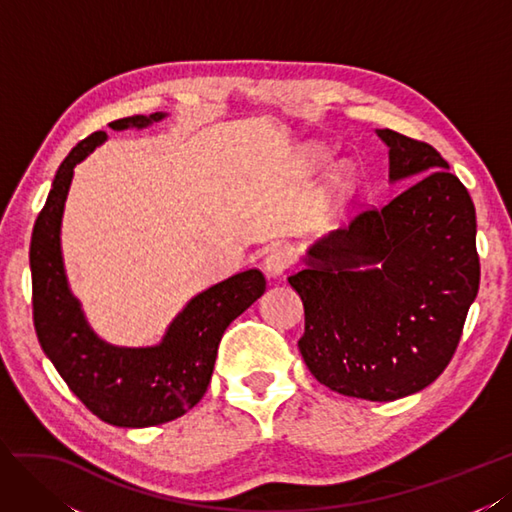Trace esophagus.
Here are the masks:
<instances>
[{
	"label": "esophagus",
	"instance_id": "obj_1",
	"mask_svg": "<svg viewBox=\"0 0 512 512\" xmlns=\"http://www.w3.org/2000/svg\"><path fill=\"white\" fill-rule=\"evenodd\" d=\"M291 261H294V255H291L287 246H274L264 259V270L270 279H279V276L291 266Z\"/></svg>",
	"mask_w": 512,
	"mask_h": 512
}]
</instances>
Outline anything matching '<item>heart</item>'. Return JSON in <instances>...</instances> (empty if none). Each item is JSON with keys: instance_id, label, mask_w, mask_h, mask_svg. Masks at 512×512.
Masks as SVG:
<instances>
[{"instance_id": "heart-1", "label": "heart", "mask_w": 512, "mask_h": 512, "mask_svg": "<svg viewBox=\"0 0 512 512\" xmlns=\"http://www.w3.org/2000/svg\"><path fill=\"white\" fill-rule=\"evenodd\" d=\"M354 193V178L352 171L347 167H337L328 173V180L324 184V191L319 197V214L321 216H334L337 214L347 199Z\"/></svg>"}]
</instances>
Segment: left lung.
I'll list each match as a JSON object with an SVG mask.
<instances>
[{
	"label": "left lung",
	"instance_id": "8db88e82",
	"mask_svg": "<svg viewBox=\"0 0 512 512\" xmlns=\"http://www.w3.org/2000/svg\"><path fill=\"white\" fill-rule=\"evenodd\" d=\"M377 137L388 145L390 182L412 184L317 240L289 285L304 304L298 347L317 382L345 397L394 401L448 367L480 261L472 197L440 152L390 128Z\"/></svg>",
	"mask_w": 512,
	"mask_h": 512
}]
</instances>
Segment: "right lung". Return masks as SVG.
Wrapping results in <instances>:
<instances>
[{
  "mask_svg": "<svg viewBox=\"0 0 512 512\" xmlns=\"http://www.w3.org/2000/svg\"><path fill=\"white\" fill-rule=\"evenodd\" d=\"M163 118L165 113L133 115L109 126L145 128ZM105 139L100 130L72 148L36 218L29 246L34 328L42 352L87 410L113 427L141 429L180 418L201 401L223 332L264 294L266 279L251 268L201 291L171 321L158 345L118 347L102 341L68 287L60 231L72 171Z\"/></svg>",
  "mask_w": 512,
  "mask_h": 512,
  "instance_id": "obj_1",
  "label": "right lung"
}]
</instances>
